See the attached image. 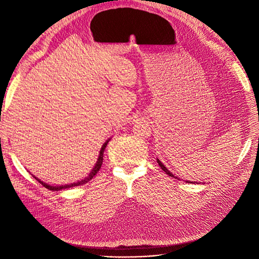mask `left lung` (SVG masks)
Wrapping results in <instances>:
<instances>
[{
  "label": "left lung",
  "instance_id": "left-lung-1",
  "mask_svg": "<svg viewBox=\"0 0 259 259\" xmlns=\"http://www.w3.org/2000/svg\"><path fill=\"white\" fill-rule=\"evenodd\" d=\"M156 161H158V163H159V165H160V167H161V168H162V169H163L164 171H165V173H166L167 175H169L170 177H175V176H174L173 174H171V173H170V171H169V170H168V169H167V168H166L165 166H164V164H163V163H162V162H161V161H160L159 159H158V160H156ZM175 178H177V177H175ZM187 183H189V184H190V180H187Z\"/></svg>",
  "mask_w": 259,
  "mask_h": 259
}]
</instances>
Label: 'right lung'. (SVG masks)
I'll return each instance as SVG.
<instances>
[{"mask_svg":"<svg viewBox=\"0 0 259 259\" xmlns=\"http://www.w3.org/2000/svg\"><path fill=\"white\" fill-rule=\"evenodd\" d=\"M109 140H110V139H108L107 142L103 145V147H101V149H100V152H99V156H98V160H97V162H96V164H95V166H94V168L92 169V171H91V173L89 174V176H88V177H85V178H84V179H82V180H79V182L73 183V184H69V185L52 186V185H48L46 183L41 182V180L38 179V178H36L35 176H33V177L37 180L38 183L42 184L45 188H48V189L53 190V191H59V190H61V189H67V188H72V187H74V186L84 185V184H86L88 182H90V180H91L94 176H95V175L98 173V170L100 169V167H101V164H103V160H104V151H105V149H106V147H107V145H108V143H109Z\"/></svg>","mask_w":259,"mask_h":259,"instance_id":"1","label":"right lung"}]
</instances>
